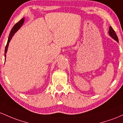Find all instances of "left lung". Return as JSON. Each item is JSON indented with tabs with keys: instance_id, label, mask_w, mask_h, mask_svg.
Listing matches in <instances>:
<instances>
[{
	"instance_id": "obj_1",
	"label": "left lung",
	"mask_w": 123,
	"mask_h": 123,
	"mask_svg": "<svg viewBox=\"0 0 123 123\" xmlns=\"http://www.w3.org/2000/svg\"><path fill=\"white\" fill-rule=\"evenodd\" d=\"M109 35L113 38V39L115 40V41H116L117 42H118V37H117V36L116 35V34L115 31H114V30L112 28V27H111V26H110L109 31Z\"/></svg>"
}]
</instances>
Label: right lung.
Here are the masks:
<instances>
[{
  "label": "right lung",
  "instance_id": "1",
  "mask_svg": "<svg viewBox=\"0 0 123 123\" xmlns=\"http://www.w3.org/2000/svg\"><path fill=\"white\" fill-rule=\"evenodd\" d=\"M24 18H22L21 20L19 21L17 23H16V24H15L14 25V27H13V28H12V30H11L10 33V34H9V38H8L6 48H5V61H6V53H7V52L8 46H9V42H10L11 39H12V38H13V37L14 36V35L15 33H16V32H17L18 30L19 29L21 28V26L23 25V24H24Z\"/></svg>",
  "mask_w": 123,
  "mask_h": 123
}]
</instances>
